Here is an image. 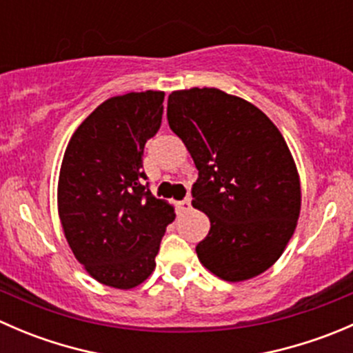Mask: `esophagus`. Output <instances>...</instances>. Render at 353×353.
<instances>
[{"mask_svg":"<svg viewBox=\"0 0 353 353\" xmlns=\"http://www.w3.org/2000/svg\"><path fill=\"white\" fill-rule=\"evenodd\" d=\"M179 205H181V208H183V210H190L191 208V196L184 198L183 201L179 203Z\"/></svg>","mask_w":353,"mask_h":353,"instance_id":"34e87169","label":"esophagus"}]
</instances>
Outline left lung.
Listing matches in <instances>:
<instances>
[{"label": "left lung", "mask_w": 353, "mask_h": 353, "mask_svg": "<svg viewBox=\"0 0 353 353\" xmlns=\"http://www.w3.org/2000/svg\"><path fill=\"white\" fill-rule=\"evenodd\" d=\"M167 121L198 169L191 203L210 219L198 259L225 282L261 275L301 213V179L282 133L251 102L206 87L172 92Z\"/></svg>", "instance_id": "1"}]
</instances>
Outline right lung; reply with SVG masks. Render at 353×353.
<instances>
[{
  "label": "right lung",
  "instance_id": "obj_1",
  "mask_svg": "<svg viewBox=\"0 0 353 353\" xmlns=\"http://www.w3.org/2000/svg\"><path fill=\"white\" fill-rule=\"evenodd\" d=\"M160 90L102 102L73 133L61 162L58 213L74 258L88 275L128 290L155 270L174 206L145 184L143 148L162 124Z\"/></svg>",
  "mask_w": 353,
  "mask_h": 353
}]
</instances>
